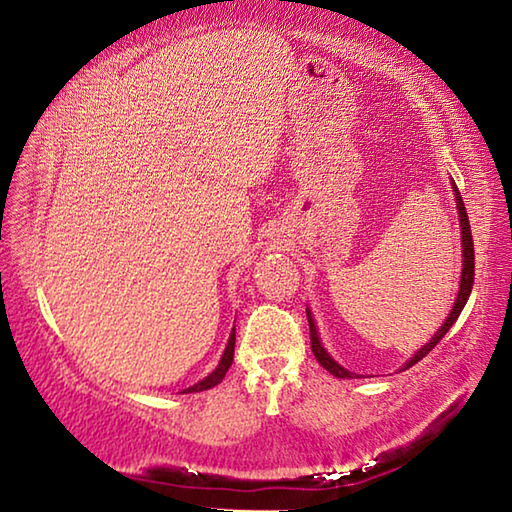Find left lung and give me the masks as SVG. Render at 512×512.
<instances>
[{"label": "left lung", "instance_id": "left-lung-1", "mask_svg": "<svg viewBox=\"0 0 512 512\" xmlns=\"http://www.w3.org/2000/svg\"><path fill=\"white\" fill-rule=\"evenodd\" d=\"M454 188V194H457V210H459V224H461V246H463V271H461V284H459V295L457 300H454V306L452 311L448 315V320L443 322V327L434 333V338L427 342V345H423L421 349H418L414 356L405 362L403 369H410L412 365H416L418 360H423L427 353H430L436 345H439L441 338L445 336V333L450 331V327L454 322H457V318L463 311V306H466L468 297H470V291H472V284H475V244H472V232H470V221H468V212H466V206H463V199H461V192L457 185L452 183ZM306 318H309V331H311V349H313V356L318 358L320 365L329 371V374H333L336 378H356V374H351V371H347L342 365H338L336 360H333L327 349L322 347L320 342V336H318V329H315V322L311 318V311L306 309Z\"/></svg>", "mask_w": 512, "mask_h": 512}]
</instances>
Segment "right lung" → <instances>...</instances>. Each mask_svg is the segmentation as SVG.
Masks as SVG:
<instances>
[{"mask_svg":"<svg viewBox=\"0 0 512 512\" xmlns=\"http://www.w3.org/2000/svg\"><path fill=\"white\" fill-rule=\"evenodd\" d=\"M232 358H235V329H232V333H230V338H228V345H226V351H224V356H221V360H219L217 369L212 371L210 376H206V378H203V380H199L197 385H192V387H188V389H183V394L203 392V389H210V387L219 385L221 380H224L226 371H228V369H230V365H232Z\"/></svg>","mask_w":512,"mask_h":512,"instance_id":"right-lung-1","label":"right lung"}]
</instances>
